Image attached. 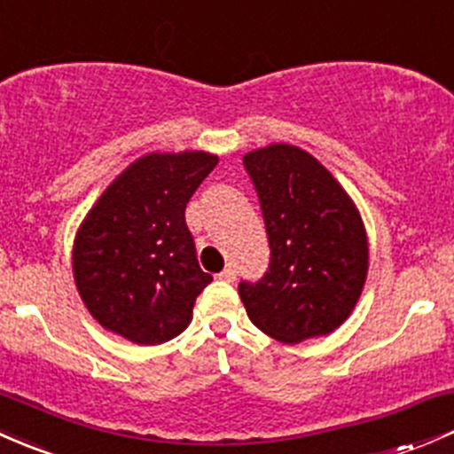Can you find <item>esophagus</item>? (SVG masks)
Returning <instances> with one entry per match:
<instances>
[{
	"label": "esophagus",
	"instance_id": "esophagus-1",
	"mask_svg": "<svg viewBox=\"0 0 454 454\" xmlns=\"http://www.w3.org/2000/svg\"><path fill=\"white\" fill-rule=\"evenodd\" d=\"M218 279H223V282H233V279H236V269H233V266H227V269H223L221 273H218Z\"/></svg>",
	"mask_w": 454,
	"mask_h": 454
}]
</instances>
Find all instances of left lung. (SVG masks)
Returning a JSON list of instances; mask_svg holds the SVG:
<instances>
[{
  "mask_svg": "<svg viewBox=\"0 0 454 454\" xmlns=\"http://www.w3.org/2000/svg\"><path fill=\"white\" fill-rule=\"evenodd\" d=\"M258 190L270 264L238 286L258 330L282 343L328 336L352 315L369 269L365 223L319 159L293 144L242 157Z\"/></svg>",
  "mask_w": 454,
  "mask_h": 454,
  "instance_id": "left-lung-1",
  "label": "left lung"
}]
</instances>
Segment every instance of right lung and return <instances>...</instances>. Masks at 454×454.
<instances>
[{
  "label": "right lung",
  "instance_id": "1",
  "mask_svg": "<svg viewBox=\"0 0 454 454\" xmlns=\"http://www.w3.org/2000/svg\"><path fill=\"white\" fill-rule=\"evenodd\" d=\"M218 155L148 153L126 166L82 218L74 238L78 295L105 330L137 345L175 339L212 282L196 260L185 205Z\"/></svg>",
  "mask_w": 454,
  "mask_h": 454
}]
</instances>
